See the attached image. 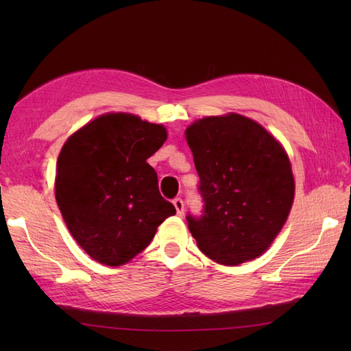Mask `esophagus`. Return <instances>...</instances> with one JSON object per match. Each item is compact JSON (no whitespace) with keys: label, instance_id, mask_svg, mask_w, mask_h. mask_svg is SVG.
Segmentation results:
<instances>
[{"label":"esophagus","instance_id":"obj_1","mask_svg":"<svg viewBox=\"0 0 351 351\" xmlns=\"http://www.w3.org/2000/svg\"><path fill=\"white\" fill-rule=\"evenodd\" d=\"M173 205L176 208V214L178 215H184V200L181 197H175L173 199Z\"/></svg>","mask_w":351,"mask_h":351}]
</instances>
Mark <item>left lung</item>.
Instances as JSON below:
<instances>
[{
  "label": "left lung",
  "mask_w": 351,
  "mask_h": 351,
  "mask_svg": "<svg viewBox=\"0 0 351 351\" xmlns=\"http://www.w3.org/2000/svg\"><path fill=\"white\" fill-rule=\"evenodd\" d=\"M199 175L202 214H187L197 247L219 264L259 256L279 234L294 199L283 147L240 114L200 119L185 131Z\"/></svg>",
  "instance_id": "left-lung-1"
}]
</instances>
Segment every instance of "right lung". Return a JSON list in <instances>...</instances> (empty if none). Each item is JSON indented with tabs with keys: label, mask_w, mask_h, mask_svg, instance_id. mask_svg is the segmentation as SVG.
I'll list each match as a JSON object with an SVG mask.
<instances>
[{
	"label": "right lung",
	"mask_w": 351,
	"mask_h": 351,
	"mask_svg": "<svg viewBox=\"0 0 351 351\" xmlns=\"http://www.w3.org/2000/svg\"><path fill=\"white\" fill-rule=\"evenodd\" d=\"M166 138L161 125L111 113L83 126L62 147L57 204L72 237L98 263H128L176 214L146 162Z\"/></svg>",
	"instance_id": "1"
}]
</instances>
